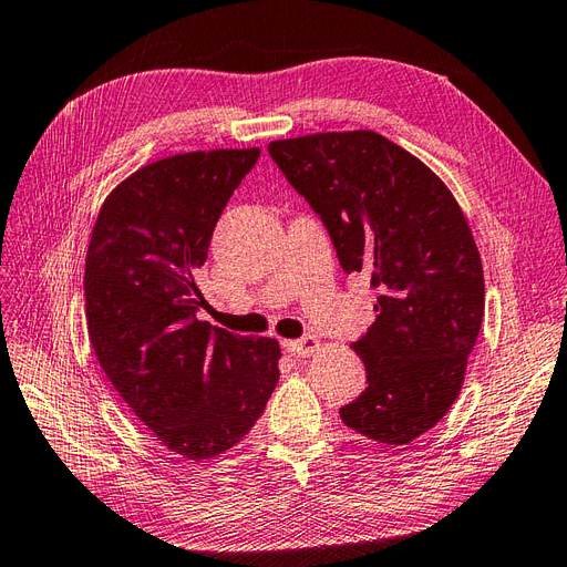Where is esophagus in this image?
<instances>
[{"instance_id": "34e87169", "label": "esophagus", "mask_w": 567, "mask_h": 567, "mask_svg": "<svg viewBox=\"0 0 567 567\" xmlns=\"http://www.w3.org/2000/svg\"><path fill=\"white\" fill-rule=\"evenodd\" d=\"M284 348L293 357H310L321 348V340L317 336H302L298 340H286Z\"/></svg>"}]
</instances>
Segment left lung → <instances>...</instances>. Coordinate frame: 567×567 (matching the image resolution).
<instances>
[{"mask_svg": "<svg viewBox=\"0 0 567 567\" xmlns=\"http://www.w3.org/2000/svg\"><path fill=\"white\" fill-rule=\"evenodd\" d=\"M310 203L346 274L364 271L375 321L354 340L367 390L340 406L352 431L409 444L447 414L485 312L483 262L450 188L369 130L269 144Z\"/></svg>", "mask_w": 567, "mask_h": 567, "instance_id": "1", "label": "left lung"}]
</instances>
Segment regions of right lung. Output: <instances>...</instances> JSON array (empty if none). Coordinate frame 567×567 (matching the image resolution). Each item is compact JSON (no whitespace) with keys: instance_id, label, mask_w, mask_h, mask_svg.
<instances>
[{"instance_id":"1","label":"right lung","mask_w":567,"mask_h":567,"mask_svg":"<svg viewBox=\"0 0 567 567\" xmlns=\"http://www.w3.org/2000/svg\"><path fill=\"white\" fill-rule=\"evenodd\" d=\"M260 148L196 151L136 169L106 198L84 262V312L101 369L167 450L213 458L260 419L279 342L198 321L196 281L221 210Z\"/></svg>"}]
</instances>
